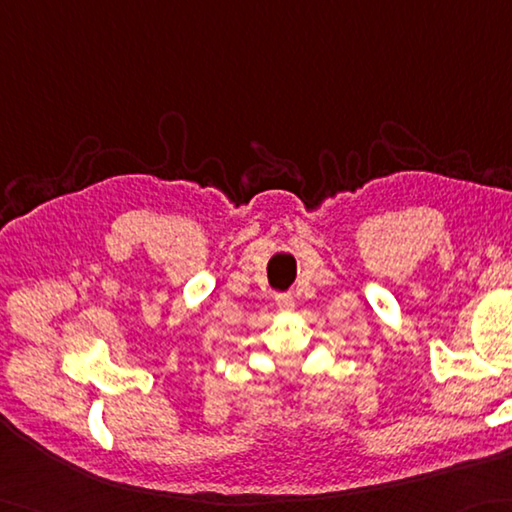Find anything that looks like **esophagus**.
Returning a JSON list of instances; mask_svg holds the SVG:
<instances>
[{
	"instance_id": "1",
	"label": "esophagus",
	"mask_w": 512,
	"mask_h": 512,
	"mask_svg": "<svg viewBox=\"0 0 512 512\" xmlns=\"http://www.w3.org/2000/svg\"><path fill=\"white\" fill-rule=\"evenodd\" d=\"M275 303H277V308L284 312L295 310V297H292L290 292H279V295H275Z\"/></svg>"
}]
</instances>
